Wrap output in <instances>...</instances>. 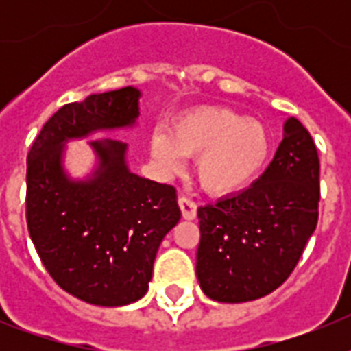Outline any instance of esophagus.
Segmentation results:
<instances>
[{"mask_svg": "<svg viewBox=\"0 0 351 351\" xmlns=\"http://www.w3.org/2000/svg\"><path fill=\"white\" fill-rule=\"evenodd\" d=\"M178 206H180L182 217H184V219H197V202H195V200H191V198L187 197H180L178 198Z\"/></svg>", "mask_w": 351, "mask_h": 351, "instance_id": "obj_1", "label": "esophagus"}]
</instances>
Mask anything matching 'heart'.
Instances as JSON below:
<instances>
[{"instance_id":"heart-1","label":"heart","mask_w":351,"mask_h":351,"mask_svg":"<svg viewBox=\"0 0 351 351\" xmlns=\"http://www.w3.org/2000/svg\"><path fill=\"white\" fill-rule=\"evenodd\" d=\"M151 151L167 169L180 165L182 154H198L195 171L200 186L215 195H230L251 184L264 169L271 138L258 120L213 107L182 117L171 132H156Z\"/></svg>"}]
</instances>
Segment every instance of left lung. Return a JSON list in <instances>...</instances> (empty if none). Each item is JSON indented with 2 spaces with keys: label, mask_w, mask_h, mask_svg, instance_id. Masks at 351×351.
I'll return each mask as SVG.
<instances>
[{
  "label": "left lung",
  "mask_w": 351,
  "mask_h": 351,
  "mask_svg": "<svg viewBox=\"0 0 351 351\" xmlns=\"http://www.w3.org/2000/svg\"><path fill=\"white\" fill-rule=\"evenodd\" d=\"M319 169L313 138L289 118L253 186L198 208L197 277L209 299H261L291 275L319 220Z\"/></svg>",
  "instance_id": "obj_1"
}]
</instances>
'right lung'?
<instances>
[{"mask_svg":"<svg viewBox=\"0 0 351 351\" xmlns=\"http://www.w3.org/2000/svg\"><path fill=\"white\" fill-rule=\"evenodd\" d=\"M140 90L123 87L63 106L27 156V226L43 266L67 293L96 306L142 299L160 242L180 220L176 189L127 169V143L95 140L98 167L71 180L63 143L100 129L131 127Z\"/></svg>","mask_w":351,"mask_h":351,"instance_id":"obj_1","label":"right lung"}]
</instances>
